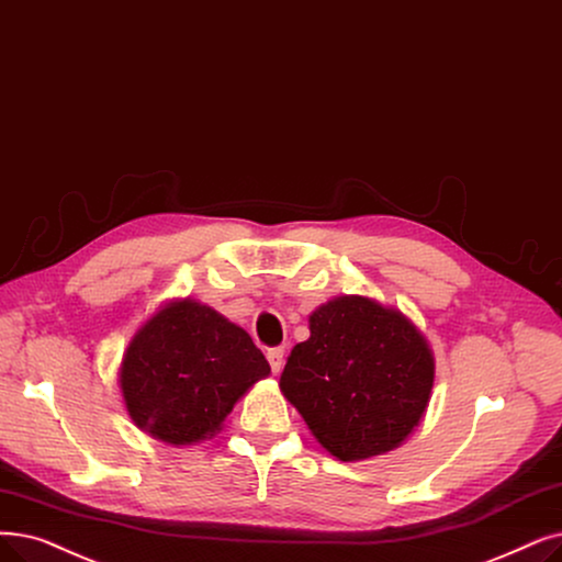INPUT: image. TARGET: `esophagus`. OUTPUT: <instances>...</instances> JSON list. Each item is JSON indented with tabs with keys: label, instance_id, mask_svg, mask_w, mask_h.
<instances>
[{
	"label": "esophagus",
	"instance_id": "esophagus-1",
	"mask_svg": "<svg viewBox=\"0 0 562 562\" xmlns=\"http://www.w3.org/2000/svg\"><path fill=\"white\" fill-rule=\"evenodd\" d=\"M266 358H268V362H271L273 374H278L284 364V349H268Z\"/></svg>",
	"mask_w": 562,
	"mask_h": 562
}]
</instances>
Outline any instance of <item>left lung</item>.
Here are the masks:
<instances>
[{
	"label": "left lung",
	"mask_w": 562,
	"mask_h": 562,
	"mask_svg": "<svg viewBox=\"0 0 562 562\" xmlns=\"http://www.w3.org/2000/svg\"><path fill=\"white\" fill-rule=\"evenodd\" d=\"M280 390L339 461L400 448L425 418L436 362L420 328L368 296H337L310 314Z\"/></svg>",
	"instance_id": "obj_1"
}]
</instances>
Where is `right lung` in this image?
Wrapping results in <instances>:
<instances>
[{
    "instance_id": "1",
    "label": "right lung",
    "mask_w": 562,
    "mask_h": 562,
    "mask_svg": "<svg viewBox=\"0 0 562 562\" xmlns=\"http://www.w3.org/2000/svg\"><path fill=\"white\" fill-rule=\"evenodd\" d=\"M268 374L271 364L240 326L200 301L172 299L131 337L119 387L137 429L181 448L213 438Z\"/></svg>"
}]
</instances>
